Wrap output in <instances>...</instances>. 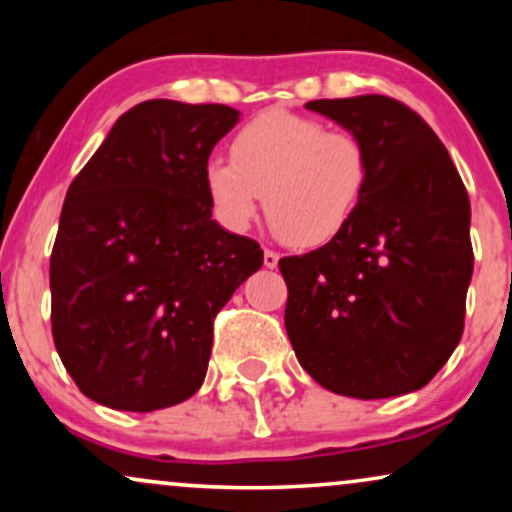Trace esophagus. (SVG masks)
<instances>
[{
    "label": "esophagus",
    "instance_id": "esophagus-1",
    "mask_svg": "<svg viewBox=\"0 0 512 512\" xmlns=\"http://www.w3.org/2000/svg\"><path fill=\"white\" fill-rule=\"evenodd\" d=\"M276 264H279V252H274V250H264V267L274 269Z\"/></svg>",
    "mask_w": 512,
    "mask_h": 512
}]
</instances>
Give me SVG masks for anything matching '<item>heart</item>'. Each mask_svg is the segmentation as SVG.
<instances>
[{
  "instance_id": "1",
  "label": "heart",
  "mask_w": 512,
  "mask_h": 512,
  "mask_svg": "<svg viewBox=\"0 0 512 512\" xmlns=\"http://www.w3.org/2000/svg\"><path fill=\"white\" fill-rule=\"evenodd\" d=\"M231 158L204 166V190L216 219L231 231L264 211L276 231L298 248L330 243L349 226L370 182L368 146L349 129L291 110L252 117L231 142Z\"/></svg>"
}]
</instances>
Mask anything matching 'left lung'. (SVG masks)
<instances>
[{
    "mask_svg": "<svg viewBox=\"0 0 512 512\" xmlns=\"http://www.w3.org/2000/svg\"><path fill=\"white\" fill-rule=\"evenodd\" d=\"M305 108L363 139L370 182L337 238L279 260L293 351L337 395L421 390L464 330L474 269L464 182L424 117L395 98H322Z\"/></svg>",
    "mask_w": 512,
    "mask_h": 512,
    "instance_id": "left-lung-1",
    "label": "left lung"
}]
</instances>
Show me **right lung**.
Returning <instances> with one entry per match:
<instances>
[{"instance_id":"right-lung-1","label":"right lung","mask_w":512,"mask_h":512,"mask_svg":"<svg viewBox=\"0 0 512 512\" xmlns=\"http://www.w3.org/2000/svg\"><path fill=\"white\" fill-rule=\"evenodd\" d=\"M238 115L134 105L69 185L50 257L52 339L93 402L154 411L202 387L214 317L264 260L211 219L204 190L211 149Z\"/></svg>"}]
</instances>
